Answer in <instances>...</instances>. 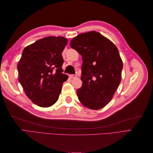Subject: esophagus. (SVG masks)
I'll return each mask as SVG.
<instances>
[{"label": "esophagus", "mask_w": 153, "mask_h": 153, "mask_svg": "<svg viewBox=\"0 0 153 153\" xmlns=\"http://www.w3.org/2000/svg\"><path fill=\"white\" fill-rule=\"evenodd\" d=\"M69 77L71 78H74L76 77V75H75V74H72V75H69Z\"/></svg>", "instance_id": "1"}]
</instances>
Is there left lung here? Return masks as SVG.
Listing matches in <instances>:
<instances>
[{
  "label": "left lung",
  "instance_id": "obj_1",
  "mask_svg": "<svg viewBox=\"0 0 153 153\" xmlns=\"http://www.w3.org/2000/svg\"><path fill=\"white\" fill-rule=\"evenodd\" d=\"M71 47L82 55V85L78 98L85 107L99 110L112 100L121 80L123 62L115 45L96 31L71 39Z\"/></svg>",
  "mask_w": 153,
  "mask_h": 153
}]
</instances>
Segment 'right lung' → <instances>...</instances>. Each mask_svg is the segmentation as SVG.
Returning <instances> with one entry per match:
<instances>
[{"label":"right lung","instance_id":"1","mask_svg":"<svg viewBox=\"0 0 153 153\" xmlns=\"http://www.w3.org/2000/svg\"><path fill=\"white\" fill-rule=\"evenodd\" d=\"M68 43L63 37H46L23 50L18 64L19 82L27 96L41 107L52 106L59 99L63 82L62 52Z\"/></svg>","mask_w":153,"mask_h":153}]
</instances>
